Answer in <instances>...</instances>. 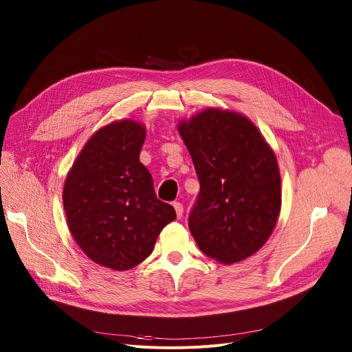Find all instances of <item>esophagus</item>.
<instances>
[{
	"instance_id": "obj_1",
	"label": "esophagus",
	"mask_w": 352,
	"mask_h": 352,
	"mask_svg": "<svg viewBox=\"0 0 352 352\" xmlns=\"http://www.w3.org/2000/svg\"><path fill=\"white\" fill-rule=\"evenodd\" d=\"M174 210H175V214H177V218L179 219L181 217H182V214H184V207H182V204L181 202H174Z\"/></svg>"
}]
</instances>
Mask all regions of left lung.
I'll list each match as a JSON object with an SVG mask.
<instances>
[{"instance_id":"obj_1","label":"left lung","mask_w":352,"mask_h":352,"mask_svg":"<svg viewBox=\"0 0 352 352\" xmlns=\"http://www.w3.org/2000/svg\"><path fill=\"white\" fill-rule=\"evenodd\" d=\"M199 194L188 227L199 250L231 265L260 250L281 211L278 161L260 129L232 109L206 108L178 122Z\"/></svg>"}]
</instances>
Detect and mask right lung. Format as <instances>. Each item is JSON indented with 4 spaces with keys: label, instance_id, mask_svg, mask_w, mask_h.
<instances>
[{
    "label": "right lung",
    "instance_id": "add662e5",
    "mask_svg": "<svg viewBox=\"0 0 352 352\" xmlns=\"http://www.w3.org/2000/svg\"><path fill=\"white\" fill-rule=\"evenodd\" d=\"M146 128L113 121L89 137L67 174L63 204L71 235L98 265L126 271L154 250L162 228L175 219L160 201L140 153Z\"/></svg>",
    "mask_w": 352,
    "mask_h": 352
}]
</instances>
